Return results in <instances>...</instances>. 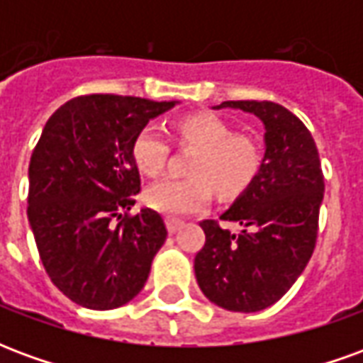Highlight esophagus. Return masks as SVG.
<instances>
[{"label":"esophagus","instance_id":"esophagus-1","mask_svg":"<svg viewBox=\"0 0 363 363\" xmlns=\"http://www.w3.org/2000/svg\"><path fill=\"white\" fill-rule=\"evenodd\" d=\"M182 225H184V221L179 220V218H167V229H169V233H174V231H179Z\"/></svg>","mask_w":363,"mask_h":363}]
</instances>
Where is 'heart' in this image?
<instances>
[{"instance_id": "heart-1", "label": "heart", "mask_w": 363, "mask_h": 363, "mask_svg": "<svg viewBox=\"0 0 363 363\" xmlns=\"http://www.w3.org/2000/svg\"><path fill=\"white\" fill-rule=\"evenodd\" d=\"M182 145L198 147L189 173L190 179H163L145 190V204L167 216H182L202 210L212 200L213 189L223 198L239 196L257 179L262 167V151L252 138L235 134L216 114H190L177 124ZM171 143L155 126H143L135 135L132 155L145 174L155 177L167 165Z\"/></svg>"}]
</instances>
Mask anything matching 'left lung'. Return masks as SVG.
<instances>
[{
  "mask_svg": "<svg viewBox=\"0 0 363 363\" xmlns=\"http://www.w3.org/2000/svg\"><path fill=\"white\" fill-rule=\"evenodd\" d=\"M264 122L267 151L257 179L220 220L243 225L239 235L204 220V247L194 257L200 289L228 311L255 313L276 303L303 272L319 231L325 192L311 132L272 101H225Z\"/></svg>",
  "mask_w": 363,
  "mask_h": 363,
  "instance_id": "1",
  "label": "left lung"
}]
</instances>
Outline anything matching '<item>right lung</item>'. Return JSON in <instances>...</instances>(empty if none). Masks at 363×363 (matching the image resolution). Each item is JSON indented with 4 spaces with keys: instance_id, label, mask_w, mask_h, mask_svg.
Listing matches in <instances>:
<instances>
[{
    "instance_id": "1",
    "label": "right lung",
    "mask_w": 363,
    "mask_h": 363,
    "mask_svg": "<svg viewBox=\"0 0 363 363\" xmlns=\"http://www.w3.org/2000/svg\"><path fill=\"white\" fill-rule=\"evenodd\" d=\"M174 101L82 95L52 114L28 165V221L52 284L87 309H114L142 291L167 239L143 208L132 155L138 132Z\"/></svg>"
}]
</instances>
